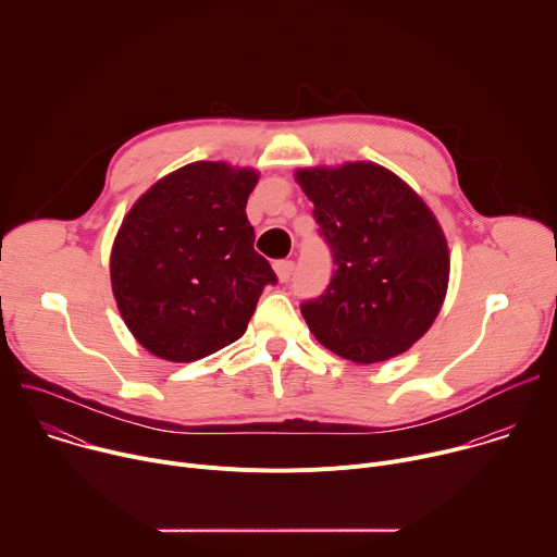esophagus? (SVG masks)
Instances as JSON below:
<instances>
[{"label": "esophagus", "instance_id": "obj_1", "mask_svg": "<svg viewBox=\"0 0 557 557\" xmlns=\"http://www.w3.org/2000/svg\"><path fill=\"white\" fill-rule=\"evenodd\" d=\"M273 269H275V275H277L280 282H288L293 271H295V264L290 260H280V262L273 264Z\"/></svg>", "mask_w": 557, "mask_h": 557}]
</instances>
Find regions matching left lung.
<instances>
[{"label": "left lung", "mask_w": 557, "mask_h": 557, "mask_svg": "<svg viewBox=\"0 0 557 557\" xmlns=\"http://www.w3.org/2000/svg\"><path fill=\"white\" fill-rule=\"evenodd\" d=\"M295 181L335 260L324 295L301 304L310 333L361 366L404 355L430 331L447 293L449 249L436 215L376 163L306 168Z\"/></svg>", "instance_id": "left-lung-1"}]
</instances>
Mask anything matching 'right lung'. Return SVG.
Masks as SVG:
<instances>
[{"label":"right lung","instance_id":"add662e5","mask_svg":"<svg viewBox=\"0 0 557 557\" xmlns=\"http://www.w3.org/2000/svg\"><path fill=\"white\" fill-rule=\"evenodd\" d=\"M258 181L253 168L189 163L153 183L123 218L112 293L151 355L187 363L245 335L264 286L277 282L247 220Z\"/></svg>","mask_w":557,"mask_h":557}]
</instances>
